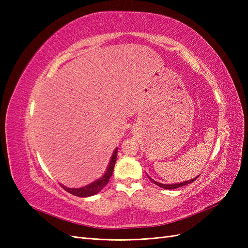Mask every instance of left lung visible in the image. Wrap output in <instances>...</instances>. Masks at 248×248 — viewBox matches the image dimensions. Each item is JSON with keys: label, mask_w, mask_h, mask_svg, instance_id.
Here are the masks:
<instances>
[{"label": "left lung", "mask_w": 248, "mask_h": 248, "mask_svg": "<svg viewBox=\"0 0 248 248\" xmlns=\"http://www.w3.org/2000/svg\"><path fill=\"white\" fill-rule=\"evenodd\" d=\"M198 177H199V176H198ZM198 177L193 178V179H191V180H188V181L179 182V183H164V182H158V181H155V180H153V179H151V178H150V180H151V181H152L154 184H156L157 186L161 187V188H164V189H175V188H179V187H182V186H184V185L192 183L193 181H196Z\"/></svg>", "instance_id": "1"}]
</instances>
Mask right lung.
<instances>
[{
    "instance_id": "add662e5",
    "label": "right lung",
    "mask_w": 248,
    "mask_h": 248,
    "mask_svg": "<svg viewBox=\"0 0 248 248\" xmlns=\"http://www.w3.org/2000/svg\"><path fill=\"white\" fill-rule=\"evenodd\" d=\"M117 152H118V149L115 150L114 154H112V156H111V159H110V162L108 164L106 174H104L101 178H99L98 180H96L95 182L89 184V185H86V186L78 187V188H68V187H65L63 185H62V187L67 192L73 194V196L81 197V198L91 197V196H94V194H96V193H98L100 190H102L103 187L108 183L109 178L112 175V171H114V168H115L116 160H117Z\"/></svg>"
}]
</instances>
